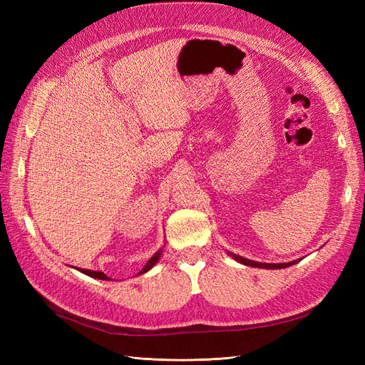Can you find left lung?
Returning <instances> with one entry per match:
<instances>
[{
	"label": "left lung",
	"mask_w": 365,
	"mask_h": 365,
	"mask_svg": "<svg viewBox=\"0 0 365 365\" xmlns=\"http://www.w3.org/2000/svg\"><path fill=\"white\" fill-rule=\"evenodd\" d=\"M230 257H234L237 262L242 263V265L246 267H254V268H265V269H279V268H287V267H292L294 263L299 262V260H293L289 263H262V262H255V260H250V259H245L242 255H237L234 252H227Z\"/></svg>",
	"instance_id": "1"
}]
</instances>
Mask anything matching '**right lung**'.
<instances>
[{
  "label": "right lung",
  "instance_id": "right-lung-1",
  "mask_svg": "<svg viewBox=\"0 0 365 365\" xmlns=\"http://www.w3.org/2000/svg\"><path fill=\"white\" fill-rule=\"evenodd\" d=\"M161 252H163V250H158L157 252H155V254L152 255V257L149 259V262L145 263V267H144L141 271H139L138 274L147 273V271H149V269H150V268L155 265V263H157V262L160 260V257H161ZM76 269L81 271V273H84V274H86V276L96 277V279H102V281H108V279H110V277H108L105 273H102V271H92V269H84V268H76Z\"/></svg>",
  "mask_w": 365,
  "mask_h": 365
}]
</instances>
